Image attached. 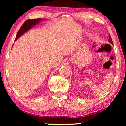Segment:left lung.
I'll return each instance as SVG.
<instances>
[{
	"label": "left lung",
	"instance_id": "8db88e82",
	"mask_svg": "<svg viewBox=\"0 0 126 126\" xmlns=\"http://www.w3.org/2000/svg\"><path fill=\"white\" fill-rule=\"evenodd\" d=\"M108 42L110 43H111V44L113 45V42H112V38H111V37L110 36V35L109 34V38H108Z\"/></svg>",
	"mask_w": 126,
	"mask_h": 126
}]
</instances>
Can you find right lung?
I'll return each mask as SVG.
<instances>
[{
  "instance_id": "right-lung-1",
  "label": "right lung",
  "mask_w": 126,
  "mask_h": 126,
  "mask_svg": "<svg viewBox=\"0 0 126 126\" xmlns=\"http://www.w3.org/2000/svg\"><path fill=\"white\" fill-rule=\"evenodd\" d=\"M44 19H29L25 21L23 24V25L20 28L19 30L18 31L16 38H15V41H16L19 38L21 37L22 35H23L27 32H28L29 30L32 29L34 26L38 25L41 21H42ZM45 20H46V19H45Z\"/></svg>"
}]
</instances>
